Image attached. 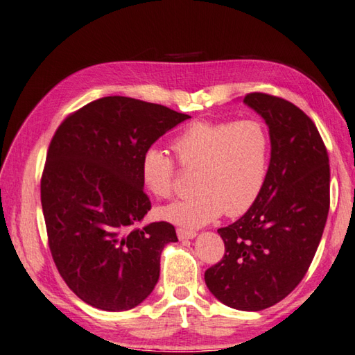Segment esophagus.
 <instances>
[{
    "label": "esophagus",
    "mask_w": 355,
    "mask_h": 355,
    "mask_svg": "<svg viewBox=\"0 0 355 355\" xmlns=\"http://www.w3.org/2000/svg\"><path fill=\"white\" fill-rule=\"evenodd\" d=\"M176 232H178L179 240H193L196 235H198V232L196 231H188V230H184V227H179Z\"/></svg>",
    "instance_id": "34e87169"
}]
</instances>
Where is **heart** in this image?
<instances>
[{"instance_id": "obj_1", "label": "heart", "mask_w": 355, "mask_h": 355, "mask_svg": "<svg viewBox=\"0 0 355 355\" xmlns=\"http://www.w3.org/2000/svg\"><path fill=\"white\" fill-rule=\"evenodd\" d=\"M171 150L180 167L196 170L198 194L167 205L159 214L179 226L200 227L223 212L244 214L257 202L269 170L270 138L254 118L196 121L171 141ZM175 175V162L161 148L148 147L141 156V182L155 198H170Z\"/></svg>"}]
</instances>
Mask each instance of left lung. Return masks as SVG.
<instances>
[{
  "instance_id": "1",
  "label": "left lung",
  "mask_w": 355,
  "mask_h": 355,
  "mask_svg": "<svg viewBox=\"0 0 355 355\" xmlns=\"http://www.w3.org/2000/svg\"><path fill=\"white\" fill-rule=\"evenodd\" d=\"M243 101L269 125L270 164L257 202L217 231L225 257L205 272V282L231 309L259 311L290 295L313 261L329 211V159L297 106L263 92Z\"/></svg>"
}]
</instances>
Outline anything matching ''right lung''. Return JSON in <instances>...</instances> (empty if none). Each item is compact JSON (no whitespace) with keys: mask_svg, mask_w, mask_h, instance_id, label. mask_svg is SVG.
<instances>
[{"mask_svg":"<svg viewBox=\"0 0 355 355\" xmlns=\"http://www.w3.org/2000/svg\"><path fill=\"white\" fill-rule=\"evenodd\" d=\"M188 118L162 105L103 97L67 116L46 152L41 202L49 246L67 286L96 309L139 305L159 279L175 226H141L152 208L141 156Z\"/></svg>","mask_w":355,"mask_h":355,"instance_id":"right-lung-1","label":"right lung"}]
</instances>
